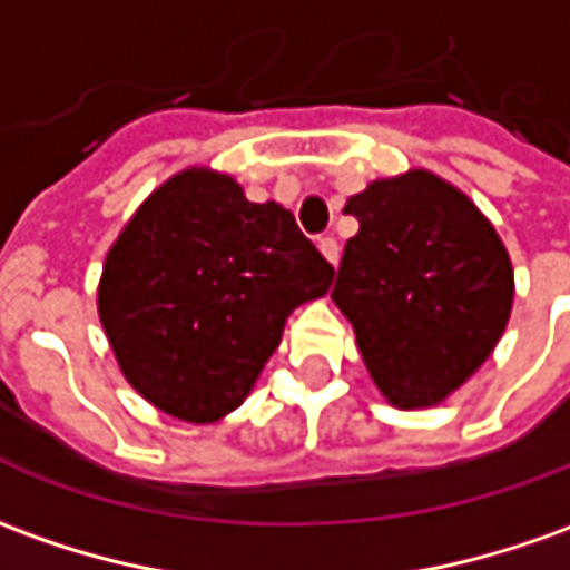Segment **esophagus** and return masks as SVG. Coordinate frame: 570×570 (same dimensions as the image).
Masks as SVG:
<instances>
[{
  "instance_id": "34e87169",
  "label": "esophagus",
  "mask_w": 570,
  "mask_h": 570,
  "mask_svg": "<svg viewBox=\"0 0 570 570\" xmlns=\"http://www.w3.org/2000/svg\"><path fill=\"white\" fill-rule=\"evenodd\" d=\"M317 249L324 253V258L333 265V268L340 265V244H336L333 237H321V240H317Z\"/></svg>"
}]
</instances>
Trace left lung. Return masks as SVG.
Returning a JSON list of instances; mask_svg holds the SVG:
<instances>
[{"mask_svg": "<svg viewBox=\"0 0 570 570\" xmlns=\"http://www.w3.org/2000/svg\"><path fill=\"white\" fill-rule=\"evenodd\" d=\"M333 302L370 376L397 410L441 404L491 357L512 314L515 277L475 203L429 169L370 181L345 203Z\"/></svg>", "mask_w": 570, "mask_h": 570, "instance_id": "1", "label": "left lung"}]
</instances>
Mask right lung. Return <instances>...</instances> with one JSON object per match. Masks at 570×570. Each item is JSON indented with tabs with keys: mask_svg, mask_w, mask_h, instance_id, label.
<instances>
[{
	"mask_svg": "<svg viewBox=\"0 0 570 570\" xmlns=\"http://www.w3.org/2000/svg\"><path fill=\"white\" fill-rule=\"evenodd\" d=\"M333 277L289 209L190 166L107 249L98 317L138 395L175 420L216 423L253 392L286 317Z\"/></svg>",
	"mask_w": 570,
	"mask_h": 570,
	"instance_id": "add662e5",
	"label": "right lung"
}]
</instances>
